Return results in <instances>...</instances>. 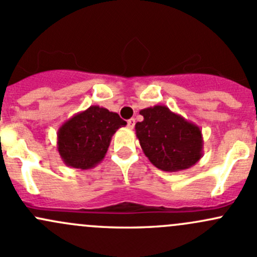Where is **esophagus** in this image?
<instances>
[{
  "label": "esophagus",
  "mask_w": 257,
  "mask_h": 257,
  "mask_svg": "<svg viewBox=\"0 0 257 257\" xmlns=\"http://www.w3.org/2000/svg\"><path fill=\"white\" fill-rule=\"evenodd\" d=\"M126 125H128L129 129H133L134 125H136V119H134V118L129 119V120L126 121Z\"/></svg>",
  "instance_id": "34e87169"
}]
</instances>
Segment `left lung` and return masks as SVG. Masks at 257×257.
<instances>
[{
	"instance_id": "obj_1",
	"label": "left lung",
	"mask_w": 257,
	"mask_h": 257,
	"mask_svg": "<svg viewBox=\"0 0 257 257\" xmlns=\"http://www.w3.org/2000/svg\"><path fill=\"white\" fill-rule=\"evenodd\" d=\"M143 121L136 134L145 157L164 172H180L195 165L203 157V134L193 121L165 105L144 108Z\"/></svg>"
}]
</instances>
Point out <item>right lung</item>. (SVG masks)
<instances>
[{"instance_id": "obj_1", "label": "right lung", "mask_w": 257, "mask_h": 257, "mask_svg": "<svg viewBox=\"0 0 257 257\" xmlns=\"http://www.w3.org/2000/svg\"><path fill=\"white\" fill-rule=\"evenodd\" d=\"M125 125L116 113L90 105L59 126L57 149L61 159L74 169H92L104 159L114 133Z\"/></svg>"}]
</instances>
